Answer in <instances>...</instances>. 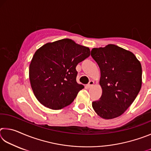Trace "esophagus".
I'll return each mask as SVG.
<instances>
[{
    "mask_svg": "<svg viewBox=\"0 0 151 151\" xmlns=\"http://www.w3.org/2000/svg\"><path fill=\"white\" fill-rule=\"evenodd\" d=\"M93 85H94V81H89V83L86 85V86H87V88H91L92 86H93Z\"/></svg>",
    "mask_w": 151,
    "mask_h": 151,
    "instance_id": "1",
    "label": "esophagus"
}]
</instances>
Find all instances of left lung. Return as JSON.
<instances>
[{
  "mask_svg": "<svg viewBox=\"0 0 151 151\" xmlns=\"http://www.w3.org/2000/svg\"><path fill=\"white\" fill-rule=\"evenodd\" d=\"M91 56L100 68V100L93 102L94 111L101 118L121 116L131 105L142 86V66L129 50L110 44L94 48Z\"/></svg>",
  "mask_w": 151,
  "mask_h": 151,
  "instance_id": "1",
  "label": "left lung"
}]
</instances>
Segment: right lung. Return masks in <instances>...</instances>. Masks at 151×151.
Returning a JSON list of instances; mask_svg holds the SVG:
<instances>
[{"label":"right lung","instance_id":"add662e5","mask_svg":"<svg viewBox=\"0 0 151 151\" xmlns=\"http://www.w3.org/2000/svg\"><path fill=\"white\" fill-rule=\"evenodd\" d=\"M91 55L88 47L69 39L48 42L36 51L29 66L33 93L42 105L59 110L69 105L84 88L76 66Z\"/></svg>","mask_w":151,"mask_h":151}]
</instances>
